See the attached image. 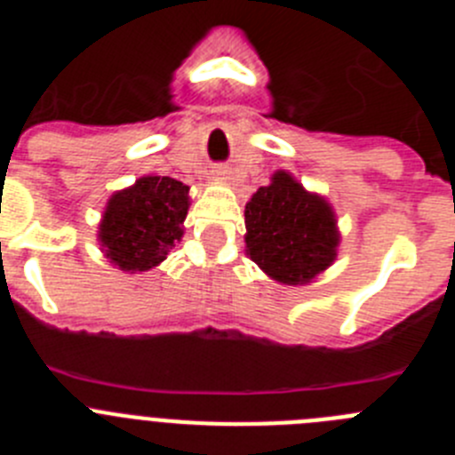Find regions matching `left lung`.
I'll use <instances>...</instances> for the list:
<instances>
[{"label":"left lung","instance_id":"8db88e82","mask_svg":"<svg viewBox=\"0 0 455 455\" xmlns=\"http://www.w3.org/2000/svg\"><path fill=\"white\" fill-rule=\"evenodd\" d=\"M246 230L248 255L277 283H309L337 255L339 236L331 204L283 171L246 204Z\"/></svg>","mask_w":455,"mask_h":455}]
</instances>
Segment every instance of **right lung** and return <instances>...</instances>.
I'll return each mask as SVG.
<instances>
[{"instance_id": "1", "label": "right lung", "mask_w": 455, "mask_h": 455, "mask_svg": "<svg viewBox=\"0 0 455 455\" xmlns=\"http://www.w3.org/2000/svg\"><path fill=\"white\" fill-rule=\"evenodd\" d=\"M187 212V184L162 175L140 178L108 200L100 223L104 255L123 271L156 267L182 236Z\"/></svg>"}]
</instances>
